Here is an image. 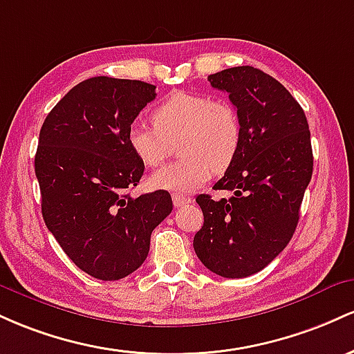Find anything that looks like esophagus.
Masks as SVG:
<instances>
[{
    "label": "esophagus",
    "mask_w": 354,
    "mask_h": 354,
    "mask_svg": "<svg viewBox=\"0 0 354 354\" xmlns=\"http://www.w3.org/2000/svg\"><path fill=\"white\" fill-rule=\"evenodd\" d=\"M190 201H192V198L187 196H182V194H172V202L176 207H182V205L189 204Z\"/></svg>",
    "instance_id": "esophagus-1"
}]
</instances>
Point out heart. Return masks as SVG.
<instances>
[{
	"label": "heart",
	"mask_w": 354,
	"mask_h": 354,
	"mask_svg": "<svg viewBox=\"0 0 354 354\" xmlns=\"http://www.w3.org/2000/svg\"><path fill=\"white\" fill-rule=\"evenodd\" d=\"M152 125L135 122L127 142L142 165L158 167L177 142L182 158L157 170L149 178L152 189L189 192L216 172L229 169L239 152L242 125L239 113L225 100L196 91H176L152 110Z\"/></svg>",
	"instance_id": "obj_1"
}]
</instances>
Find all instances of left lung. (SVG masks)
<instances>
[{"mask_svg":"<svg viewBox=\"0 0 354 354\" xmlns=\"http://www.w3.org/2000/svg\"><path fill=\"white\" fill-rule=\"evenodd\" d=\"M227 91L242 125L239 152L214 185L229 198L197 196L204 225L194 251L209 271L236 279L256 274L291 241L313 176L311 133L301 105L276 78L254 66L209 75Z\"/></svg>","mask_w":354,"mask_h":354,"instance_id":"left-lung-1","label":"left lung"}]
</instances>
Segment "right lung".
Listing matches in <instances>:
<instances>
[{"label":"right lung","instance_id":"obj_1","mask_svg":"<svg viewBox=\"0 0 354 354\" xmlns=\"http://www.w3.org/2000/svg\"><path fill=\"white\" fill-rule=\"evenodd\" d=\"M156 95L145 82L88 78L53 106L39 130L35 174L43 219L66 256L95 279L137 271L152 230L172 212L167 190L127 194L145 169L127 130Z\"/></svg>","mask_w":354,"mask_h":354}]
</instances>
